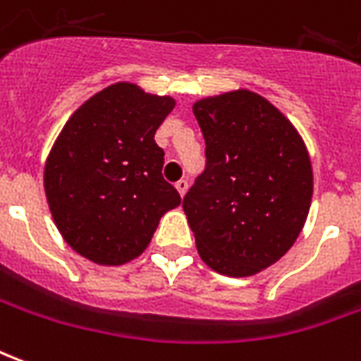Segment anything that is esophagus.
Here are the masks:
<instances>
[{"mask_svg": "<svg viewBox=\"0 0 361 361\" xmlns=\"http://www.w3.org/2000/svg\"><path fill=\"white\" fill-rule=\"evenodd\" d=\"M175 186H176V190H178V194H180V196H185L186 190H188V180H186V178H180Z\"/></svg>", "mask_w": 361, "mask_h": 361, "instance_id": "1", "label": "esophagus"}]
</instances>
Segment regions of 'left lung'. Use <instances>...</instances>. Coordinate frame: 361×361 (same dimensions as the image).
Wrapping results in <instances>:
<instances>
[{"instance_id": "left-lung-1", "label": "left lung", "mask_w": 361, "mask_h": 361, "mask_svg": "<svg viewBox=\"0 0 361 361\" xmlns=\"http://www.w3.org/2000/svg\"><path fill=\"white\" fill-rule=\"evenodd\" d=\"M192 112L206 140V169L183 209L198 255L219 274H258L291 249L305 226L313 198L305 142L249 89L200 99Z\"/></svg>"}]
</instances>
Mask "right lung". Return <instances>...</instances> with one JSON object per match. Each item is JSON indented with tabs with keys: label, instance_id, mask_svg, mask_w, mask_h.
<instances>
[{
	"label": "right lung",
	"instance_id": "1",
	"mask_svg": "<svg viewBox=\"0 0 361 361\" xmlns=\"http://www.w3.org/2000/svg\"><path fill=\"white\" fill-rule=\"evenodd\" d=\"M173 109V97L120 81L87 99L56 137L44 165L48 208L63 241L94 264L140 257L180 204L155 144Z\"/></svg>",
	"mask_w": 361,
	"mask_h": 361
}]
</instances>
